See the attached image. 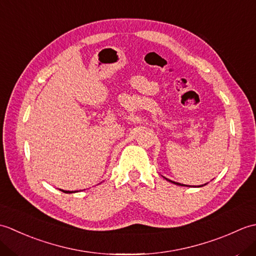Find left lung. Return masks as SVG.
Returning <instances> with one entry per match:
<instances>
[{
    "instance_id": "8db88e82",
    "label": "left lung",
    "mask_w": 256,
    "mask_h": 256,
    "mask_svg": "<svg viewBox=\"0 0 256 256\" xmlns=\"http://www.w3.org/2000/svg\"><path fill=\"white\" fill-rule=\"evenodd\" d=\"M166 180H168V182H172V184H178V186H184V184H179V182H172V180H170V179H167V178H165Z\"/></svg>"
}]
</instances>
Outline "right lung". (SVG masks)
<instances>
[{
    "label": "right lung",
    "mask_w": 256,
    "mask_h": 256,
    "mask_svg": "<svg viewBox=\"0 0 256 256\" xmlns=\"http://www.w3.org/2000/svg\"><path fill=\"white\" fill-rule=\"evenodd\" d=\"M62 192H64V194H72V192H67V190H62Z\"/></svg>",
    "instance_id": "right-lung-1"
}]
</instances>
